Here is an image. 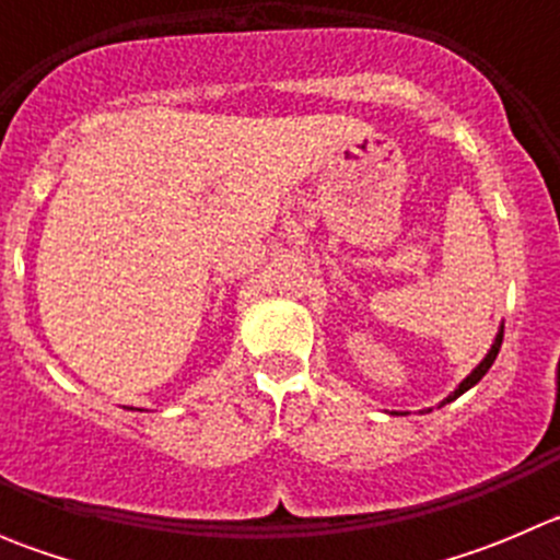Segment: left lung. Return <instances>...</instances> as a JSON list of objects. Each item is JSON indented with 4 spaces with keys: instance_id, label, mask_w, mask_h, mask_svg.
Returning a JSON list of instances; mask_svg holds the SVG:
<instances>
[{
    "instance_id": "left-lung-1",
    "label": "left lung",
    "mask_w": 560,
    "mask_h": 560,
    "mask_svg": "<svg viewBox=\"0 0 560 560\" xmlns=\"http://www.w3.org/2000/svg\"><path fill=\"white\" fill-rule=\"evenodd\" d=\"M501 341H504V325H499V332H495V338H493V343H490V349H488V354H485L482 360H479L477 365H474V371L471 374L466 376V380L460 382V385H457L453 393L447 395V398L444 400H439V409H442V406H447V404H453L455 398H460L463 393H468V389H471L474 385H477L479 380H482L485 374H488L490 371V365H493V360H495V354H499V349H501ZM425 411H431V409H422V415H425ZM389 415H406V411H389Z\"/></svg>"
}]
</instances>
